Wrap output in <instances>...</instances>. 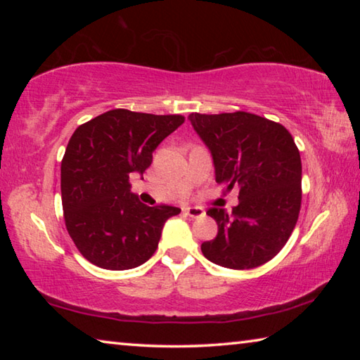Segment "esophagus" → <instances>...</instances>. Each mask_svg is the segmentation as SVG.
<instances>
[{
	"instance_id": "esophagus-1",
	"label": "esophagus",
	"mask_w": 360,
	"mask_h": 360,
	"mask_svg": "<svg viewBox=\"0 0 360 360\" xmlns=\"http://www.w3.org/2000/svg\"><path fill=\"white\" fill-rule=\"evenodd\" d=\"M184 212L192 219H198L205 216V211L202 208H184Z\"/></svg>"
}]
</instances>
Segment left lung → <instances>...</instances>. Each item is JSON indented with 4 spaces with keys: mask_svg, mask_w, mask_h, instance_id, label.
Masks as SVG:
<instances>
[{
    "mask_svg": "<svg viewBox=\"0 0 360 360\" xmlns=\"http://www.w3.org/2000/svg\"><path fill=\"white\" fill-rule=\"evenodd\" d=\"M188 120L211 152L216 182L240 188L231 212L210 208L217 222L214 240L202 252L231 270L264 265L281 251L302 205V160L281 124L245 111L191 114Z\"/></svg>",
    "mask_w": 360,
    "mask_h": 360,
    "instance_id": "1",
    "label": "left lung"
}]
</instances>
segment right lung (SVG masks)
Masks as SVG:
<instances>
[{
  "label": "right lung",
  "instance_id": "1",
  "mask_svg": "<svg viewBox=\"0 0 360 360\" xmlns=\"http://www.w3.org/2000/svg\"><path fill=\"white\" fill-rule=\"evenodd\" d=\"M184 124L182 115L112 109L72 133L62 160L66 230L85 259L105 270H130L152 257L176 206L141 203L130 188L152 152Z\"/></svg>",
  "mask_w": 360,
  "mask_h": 360
}]
</instances>
